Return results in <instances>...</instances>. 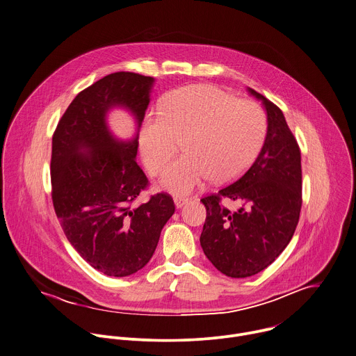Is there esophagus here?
<instances>
[{
	"label": "esophagus",
	"instance_id": "obj_1",
	"mask_svg": "<svg viewBox=\"0 0 356 356\" xmlns=\"http://www.w3.org/2000/svg\"><path fill=\"white\" fill-rule=\"evenodd\" d=\"M173 201H175V205H176V208L179 209V208L184 207V205L188 202V198H184V197H176Z\"/></svg>",
	"mask_w": 356,
	"mask_h": 356
}]
</instances>
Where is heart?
Instances as JSON below:
<instances>
[{"label": "heart", "mask_w": 356, "mask_h": 356, "mask_svg": "<svg viewBox=\"0 0 356 356\" xmlns=\"http://www.w3.org/2000/svg\"><path fill=\"white\" fill-rule=\"evenodd\" d=\"M266 136L268 116L261 105L211 84H193L169 92L161 111L144 118L138 145L145 166L158 175L183 140L186 154L165 169L161 186L187 195L211 177L229 183L243 176Z\"/></svg>", "instance_id": "b5f03b06"}]
</instances>
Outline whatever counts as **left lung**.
<instances>
[{
  "label": "left lung",
  "mask_w": 356,
  "mask_h": 356,
  "mask_svg": "<svg viewBox=\"0 0 356 356\" xmlns=\"http://www.w3.org/2000/svg\"><path fill=\"white\" fill-rule=\"evenodd\" d=\"M268 116L265 145L252 166L233 184L205 197L207 219L200 237L204 254L223 275L254 276L268 268L291 241L302 198L301 152L279 106L252 88ZM222 196L242 204L236 213Z\"/></svg>",
  "instance_id": "1"
}]
</instances>
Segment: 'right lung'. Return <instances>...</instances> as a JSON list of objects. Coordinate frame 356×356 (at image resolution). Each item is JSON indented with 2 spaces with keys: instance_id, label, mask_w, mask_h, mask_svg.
I'll return each mask as SVG.
<instances>
[{
  "instance_id": "add662e5",
  "label": "right lung",
  "mask_w": 356,
  "mask_h": 356,
  "mask_svg": "<svg viewBox=\"0 0 356 356\" xmlns=\"http://www.w3.org/2000/svg\"><path fill=\"white\" fill-rule=\"evenodd\" d=\"M154 83V77L133 72L99 79L76 95L52 137L55 213L72 247L106 276L124 277L143 269L175 213L172 197L163 193L133 205L148 184L136 156ZM115 107L134 116L131 139L110 131L107 115Z\"/></svg>"
}]
</instances>
